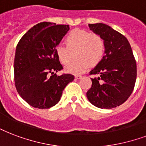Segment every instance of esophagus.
Listing matches in <instances>:
<instances>
[{
	"mask_svg": "<svg viewBox=\"0 0 146 146\" xmlns=\"http://www.w3.org/2000/svg\"><path fill=\"white\" fill-rule=\"evenodd\" d=\"M82 77V76L81 75H76V76H75V78L76 79H77V80H79V79H80Z\"/></svg>",
	"mask_w": 146,
	"mask_h": 146,
	"instance_id": "1",
	"label": "esophagus"
}]
</instances>
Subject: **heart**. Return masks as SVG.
Instances as JSON below:
<instances>
[{
  "mask_svg": "<svg viewBox=\"0 0 146 146\" xmlns=\"http://www.w3.org/2000/svg\"><path fill=\"white\" fill-rule=\"evenodd\" d=\"M66 46L58 45L56 54L62 64H66L73 57H77L65 67L66 72L78 74L84 72L90 66H95L100 62L104 53V42L100 35L88 33L81 29H74L66 39Z\"/></svg>",
  "mask_w": 146,
  "mask_h": 146,
  "instance_id": "b5f03b06",
  "label": "heart"
}]
</instances>
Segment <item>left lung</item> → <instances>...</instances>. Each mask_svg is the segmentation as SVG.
Returning <instances> with one entry per match:
<instances>
[{
	"mask_svg": "<svg viewBox=\"0 0 146 146\" xmlns=\"http://www.w3.org/2000/svg\"><path fill=\"white\" fill-rule=\"evenodd\" d=\"M90 29L104 42V56L90 74L91 88L87 98L93 105L111 109L122 104L132 93L136 80V62L128 39L103 23L89 24Z\"/></svg>",
	"mask_w": 146,
	"mask_h": 146,
	"instance_id": "obj_1",
	"label": "left lung"
}]
</instances>
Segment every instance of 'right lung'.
I'll list each match as a JSON object with an SVG mask.
<instances>
[{
  "instance_id": "add662e5",
  "label": "right lung",
  "mask_w": 146,
  "mask_h": 146,
  "mask_svg": "<svg viewBox=\"0 0 146 146\" xmlns=\"http://www.w3.org/2000/svg\"><path fill=\"white\" fill-rule=\"evenodd\" d=\"M69 30V25L41 22L29 29L16 47L14 64L16 89L35 108L56 105L66 86L74 80L71 74L57 76L56 73L62 69L56 48Z\"/></svg>"
}]
</instances>
